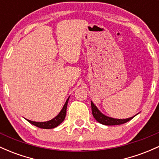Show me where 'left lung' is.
Instances as JSON below:
<instances>
[{
  "label": "left lung",
  "instance_id": "8db88e82",
  "mask_svg": "<svg viewBox=\"0 0 159 159\" xmlns=\"http://www.w3.org/2000/svg\"><path fill=\"white\" fill-rule=\"evenodd\" d=\"M91 109H92V114L96 120L99 122V123L102 124L104 125H122V124H125L126 122L132 119L134 116L131 118H126V119H117V118H113L111 117H108L105 116L104 114H102L100 111L97 109V107L93 103V102L91 101Z\"/></svg>",
  "mask_w": 159,
  "mask_h": 159
}]
</instances>
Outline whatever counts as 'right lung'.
I'll use <instances>...</instances> for the list:
<instances>
[{
	"label": "right lung",
	"mask_w": 159,
	"mask_h": 159,
	"mask_svg": "<svg viewBox=\"0 0 159 159\" xmlns=\"http://www.w3.org/2000/svg\"><path fill=\"white\" fill-rule=\"evenodd\" d=\"M69 99V97L67 99V100H66L65 105L63 106V107H62V110L60 111V112L59 113L55 118H53V119L50 120V121H44V122H36V121H30V120H28V119L26 120H27L29 123H31V125H34V126L38 127V128H40L51 129V128H56V127H57L58 125H60V124L64 121V119H65L66 116V109H67Z\"/></svg>",
	"instance_id": "obj_1"
}]
</instances>
